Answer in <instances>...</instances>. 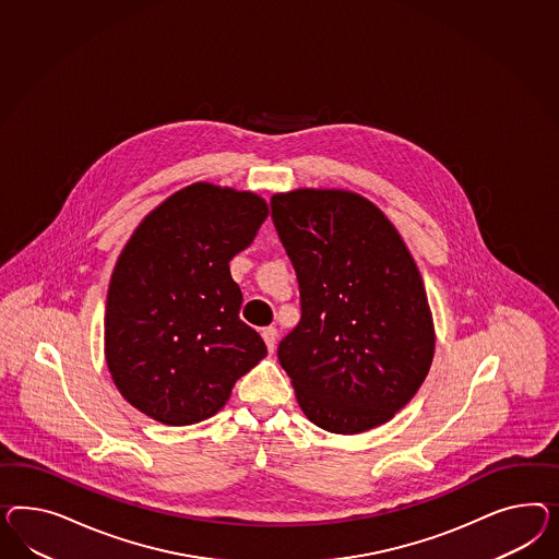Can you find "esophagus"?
<instances>
[{"label": "esophagus", "mask_w": 559, "mask_h": 559, "mask_svg": "<svg viewBox=\"0 0 559 559\" xmlns=\"http://www.w3.org/2000/svg\"><path fill=\"white\" fill-rule=\"evenodd\" d=\"M262 337H264V342H266V347H269V352H274V347H276V337H278V332H276V328H264L262 330Z\"/></svg>", "instance_id": "esophagus-1"}]
</instances>
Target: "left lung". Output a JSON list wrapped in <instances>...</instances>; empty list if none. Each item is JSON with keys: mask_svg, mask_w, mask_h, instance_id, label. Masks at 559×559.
I'll return each mask as SVG.
<instances>
[{"mask_svg": "<svg viewBox=\"0 0 559 559\" xmlns=\"http://www.w3.org/2000/svg\"><path fill=\"white\" fill-rule=\"evenodd\" d=\"M301 293V321L278 344L297 403L352 436L391 421L427 377L436 330L421 274L389 217L342 189L271 199Z\"/></svg>", "mask_w": 559, "mask_h": 559, "instance_id": "8db88e82", "label": "left lung"}]
</instances>
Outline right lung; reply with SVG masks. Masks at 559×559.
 I'll use <instances>...</instances> for the list:
<instances>
[{
  "mask_svg": "<svg viewBox=\"0 0 559 559\" xmlns=\"http://www.w3.org/2000/svg\"><path fill=\"white\" fill-rule=\"evenodd\" d=\"M266 217L257 193L193 182L123 246L107 290L106 362L121 396L154 421L210 419L266 356L229 274Z\"/></svg>",
  "mask_w": 559,
  "mask_h": 559,
  "instance_id": "1",
  "label": "right lung"
}]
</instances>
